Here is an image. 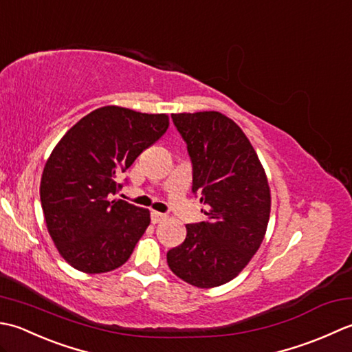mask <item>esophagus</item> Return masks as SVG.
<instances>
[{
	"label": "esophagus",
	"instance_id": "obj_1",
	"mask_svg": "<svg viewBox=\"0 0 352 352\" xmlns=\"http://www.w3.org/2000/svg\"><path fill=\"white\" fill-rule=\"evenodd\" d=\"M150 217H152V223H160V221L167 219L166 214L157 212V211H152V214H150Z\"/></svg>",
	"mask_w": 352,
	"mask_h": 352
}]
</instances>
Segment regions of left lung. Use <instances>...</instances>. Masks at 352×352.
Masks as SVG:
<instances>
[{
	"label": "left lung",
	"mask_w": 352,
	"mask_h": 352,
	"mask_svg": "<svg viewBox=\"0 0 352 352\" xmlns=\"http://www.w3.org/2000/svg\"><path fill=\"white\" fill-rule=\"evenodd\" d=\"M192 162V192L208 217L186 225L167 252L176 276L199 289L226 284L248 266L270 217V188L255 148L231 118L216 111L171 113Z\"/></svg>",
	"instance_id": "8db88e82"
}]
</instances>
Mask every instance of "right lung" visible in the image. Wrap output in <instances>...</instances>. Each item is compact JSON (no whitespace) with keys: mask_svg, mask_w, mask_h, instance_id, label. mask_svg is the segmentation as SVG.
I'll return each mask as SVG.
<instances>
[{"mask_svg":"<svg viewBox=\"0 0 352 352\" xmlns=\"http://www.w3.org/2000/svg\"><path fill=\"white\" fill-rule=\"evenodd\" d=\"M167 113L103 106L62 136L41 177L50 236L68 264L104 274L129 260L150 225V211L111 199L118 177L168 129Z\"/></svg>","mask_w":352,"mask_h":352,"instance_id":"1","label":"right lung"}]
</instances>
